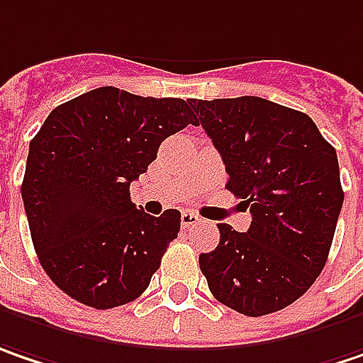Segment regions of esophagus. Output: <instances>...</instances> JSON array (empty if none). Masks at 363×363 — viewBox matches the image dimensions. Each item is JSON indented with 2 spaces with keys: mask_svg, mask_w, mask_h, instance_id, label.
Listing matches in <instances>:
<instances>
[{
  "mask_svg": "<svg viewBox=\"0 0 363 363\" xmlns=\"http://www.w3.org/2000/svg\"><path fill=\"white\" fill-rule=\"evenodd\" d=\"M201 222V218L197 216V213H193V211H182L181 213V224L182 228H189V225H195Z\"/></svg>",
  "mask_w": 363,
  "mask_h": 363,
  "instance_id": "esophagus-1",
  "label": "esophagus"
}]
</instances>
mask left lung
Masks as SVG:
<instances>
[{"mask_svg": "<svg viewBox=\"0 0 363 363\" xmlns=\"http://www.w3.org/2000/svg\"><path fill=\"white\" fill-rule=\"evenodd\" d=\"M220 152L225 189L250 207L246 232L218 224L199 267L218 302L263 316L296 302L327 263L343 205L337 152L314 121L259 96L189 100Z\"/></svg>", "mask_w": 363, "mask_h": 363, "instance_id": "1", "label": "left lung"}]
</instances>
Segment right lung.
Wrapping results in <instances>:
<instances>
[{"label":"right lung","instance_id":"add662e5","mask_svg":"<svg viewBox=\"0 0 363 363\" xmlns=\"http://www.w3.org/2000/svg\"><path fill=\"white\" fill-rule=\"evenodd\" d=\"M195 115L182 98L113 86L51 111L28 150L22 199L38 261L55 286L96 310L139 298L179 236L181 211L147 216L129 184Z\"/></svg>","mask_w":363,"mask_h":363}]
</instances>
